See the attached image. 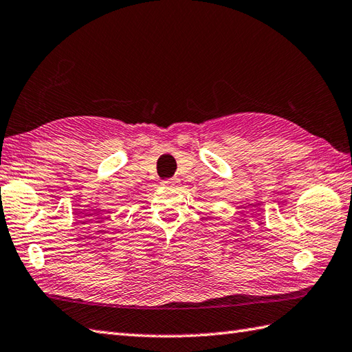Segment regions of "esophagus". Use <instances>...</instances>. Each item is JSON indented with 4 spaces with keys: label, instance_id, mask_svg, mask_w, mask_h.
Segmentation results:
<instances>
[{
    "label": "esophagus",
    "instance_id": "esophagus-1",
    "mask_svg": "<svg viewBox=\"0 0 352 352\" xmlns=\"http://www.w3.org/2000/svg\"><path fill=\"white\" fill-rule=\"evenodd\" d=\"M178 183V178H168V180H163L162 182V186H164V188H172V186H175Z\"/></svg>",
    "mask_w": 352,
    "mask_h": 352
}]
</instances>
